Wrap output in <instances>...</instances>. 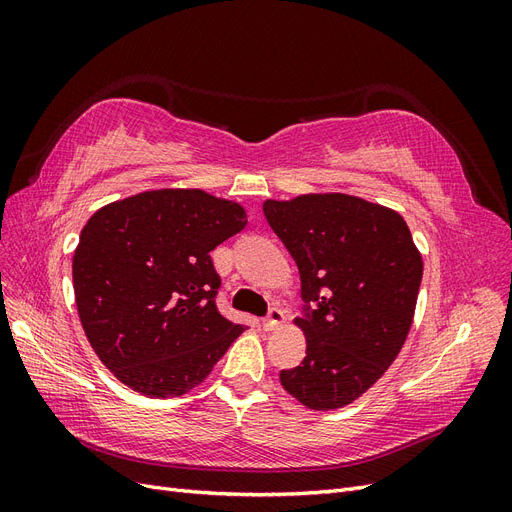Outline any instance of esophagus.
<instances>
[{
	"instance_id": "obj_1",
	"label": "esophagus",
	"mask_w": 512,
	"mask_h": 512,
	"mask_svg": "<svg viewBox=\"0 0 512 512\" xmlns=\"http://www.w3.org/2000/svg\"><path fill=\"white\" fill-rule=\"evenodd\" d=\"M282 322H284V312H282V309L273 307L271 312H269V316L262 320V329H265V331H277V329L282 327Z\"/></svg>"
}]
</instances>
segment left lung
Wrapping results in <instances>:
<instances>
[{
    "label": "left lung",
    "instance_id": "obj_1",
    "mask_svg": "<svg viewBox=\"0 0 512 512\" xmlns=\"http://www.w3.org/2000/svg\"><path fill=\"white\" fill-rule=\"evenodd\" d=\"M267 222L301 273L307 307L294 327L305 359L284 389L309 410H337L374 386L410 333L423 258L395 209L342 192L267 198Z\"/></svg>",
    "mask_w": 512,
    "mask_h": 512
}]
</instances>
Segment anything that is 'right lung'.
Masks as SVG:
<instances>
[{"mask_svg": "<svg viewBox=\"0 0 512 512\" xmlns=\"http://www.w3.org/2000/svg\"><path fill=\"white\" fill-rule=\"evenodd\" d=\"M247 226L235 200L164 188L115 200L81 230L74 301L102 365L145 397L205 382L245 331L218 312L211 252Z\"/></svg>", "mask_w": 512, "mask_h": 512, "instance_id": "1", "label": "right lung"}]
</instances>
